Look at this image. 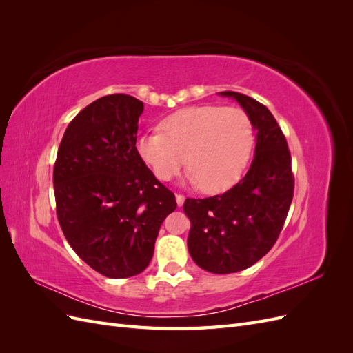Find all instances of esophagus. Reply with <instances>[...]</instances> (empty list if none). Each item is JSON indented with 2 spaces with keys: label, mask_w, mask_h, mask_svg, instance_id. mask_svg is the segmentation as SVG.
I'll list each match as a JSON object with an SVG mask.
<instances>
[{
  "label": "esophagus",
  "mask_w": 353,
  "mask_h": 353,
  "mask_svg": "<svg viewBox=\"0 0 353 353\" xmlns=\"http://www.w3.org/2000/svg\"><path fill=\"white\" fill-rule=\"evenodd\" d=\"M175 199H176V205H178L179 208L184 205V200H185V197H184L183 194H176V196H175Z\"/></svg>",
  "instance_id": "1"
}]
</instances>
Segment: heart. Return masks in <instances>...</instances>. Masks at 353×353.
<instances>
[{"label":"heart","mask_w":353,"mask_h":353,"mask_svg":"<svg viewBox=\"0 0 353 353\" xmlns=\"http://www.w3.org/2000/svg\"><path fill=\"white\" fill-rule=\"evenodd\" d=\"M162 130L137 138L138 154L162 181L175 176L188 160V183L218 193L236 184L249 162L253 128L240 109L194 105L168 116Z\"/></svg>","instance_id":"b5f03b06"}]
</instances>
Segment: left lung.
<instances>
[{
  "instance_id": "8db88e82",
  "label": "left lung",
  "mask_w": 353,
  "mask_h": 353,
  "mask_svg": "<svg viewBox=\"0 0 353 353\" xmlns=\"http://www.w3.org/2000/svg\"><path fill=\"white\" fill-rule=\"evenodd\" d=\"M236 100L256 131L254 157L248 174L225 193L187 199L188 252L205 271L231 274L249 268L271 250L293 199L292 157L285 137L263 104L248 95L223 91Z\"/></svg>"
}]
</instances>
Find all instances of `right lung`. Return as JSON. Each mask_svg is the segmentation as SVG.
I'll return each mask as SVG.
<instances>
[{
    "mask_svg": "<svg viewBox=\"0 0 353 353\" xmlns=\"http://www.w3.org/2000/svg\"><path fill=\"white\" fill-rule=\"evenodd\" d=\"M143 101L112 94L69 123L52 174L57 218L70 248L109 279L143 272L160 225L176 208L137 152Z\"/></svg>",
    "mask_w": 353,
    "mask_h": 353,
    "instance_id": "right-lung-1",
    "label": "right lung"
}]
</instances>
